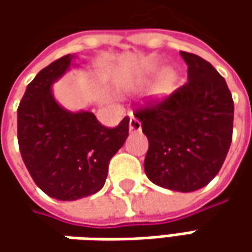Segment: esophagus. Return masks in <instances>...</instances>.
Here are the masks:
<instances>
[{
    "label": "esophagus",
    "instance_id": "esophagus-1",
    "mask_svg": "<svg viewBox=\"0 0 252 252\" xmlns=\"http://www.w3.org/2000/svg\"><path fill=\"white\" fill-rule=\"evenodd\" d=\"M129 129H130V131L133 133V131H140L141 129V122L137 119V118H134L133 115L130 116V122H129Z\"/></svg>",
    "mask_w": 252,
    "mask_h": 252
}]
</instances>
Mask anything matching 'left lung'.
Here are the masks:
<instances>
[{
    "label": "left lung",
    "instance_id": "1",
    "mask_svg": "<svg viewBox=\"0 0 252 252\" xmlns=\"http://www.w3.org/2000/svg\"><path fill=\"white\" fill-rule=\"evenodd\" d=\"M188 83L168 96L134 109L149 139L144 171L162 188L192 192L206 187L226 160L234 102L224 78L205 59L181 52Z\"/></svg>",
    "mask_w": 252,
    "mask_h": 252
}]
</instances>
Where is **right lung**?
I'll list each match as a JSON object with an SVG mask.
<instances>
[{
	"mask_svg": "<svg viewBox=\"0 0 252 252\" xmlns=\"http://www.w3.org/2000/svg\"><path fill=\"white\" fill-rule=\"evenodd\" d=\"M71 54L60 57L28 85L18 108V143L34 184L50 198L77 200L103 187L109 161L129 136V118L106 127L91 112L63 109L52 84L70 67Z\"/></svg>",
	"mask_w": 252,
	"mask_h": 252,
	"instance_id": "right-lung-1",
	"label": "right lung"
}]
</instances>
